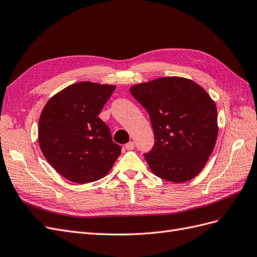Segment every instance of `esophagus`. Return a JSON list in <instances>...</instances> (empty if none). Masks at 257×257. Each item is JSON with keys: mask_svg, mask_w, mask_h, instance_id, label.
Instances as JSON below:
<instances>
[{"mask_svg": "<svg viewBox=\"0 0 257 257\" xmlns=\"http://www.w3.org/2000/svg\"><path fill=\"white\" fill-rule=\"evenodd\" d=\"M134 148H135L134 142H130V143H127V144L125 145V149H126V150H133Z\"/></svg>", "mask_w": 257, "mask_h": 257, "instance_id": "esophagus-1", "label": "esophagus"}]
</instances>
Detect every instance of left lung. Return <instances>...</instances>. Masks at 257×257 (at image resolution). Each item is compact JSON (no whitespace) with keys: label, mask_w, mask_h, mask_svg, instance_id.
Listing matches in <instances>:
<instances>
[{"label":"left lung","mask_w":257,"mask_h":257,"mask_svg":"<svg viewBox=\"0 0 257 257\" xmlns=\"http://www.w3.org/2000/svg\"><path fill=\"white\" fill-rule=\"evenodd\" d=\"M130 92L151 120L154 146L145 159L152 173L175 183L196 177L219 133L213 99L199 84L182 77L138 83Z\"/></svg>","instance_id":"obj_1"}]
</instances>
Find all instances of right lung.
I'll use <instances>...</instances> for the list:
<instances>
[{"instance_id":"obj_1","label":"right lung","mask_w":257,"mask_h":257,"mask_svg":"<svg viewBox=\"0 0 257 257\" xmlns=\"http://www.w3.org/2000/svg\"><path fill=\"white\" fill-rule=\"evenodd\" d=\"M115 85L81 81L53 95L40 116L38 144L44 157L67 180L89 183L105 177L121 153L98 118Z\"/></svg>"}]
</instances>
